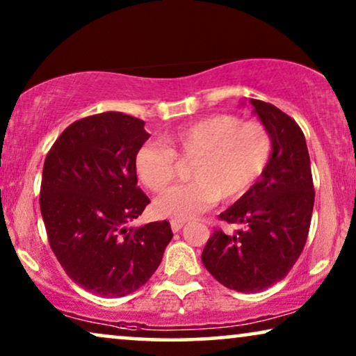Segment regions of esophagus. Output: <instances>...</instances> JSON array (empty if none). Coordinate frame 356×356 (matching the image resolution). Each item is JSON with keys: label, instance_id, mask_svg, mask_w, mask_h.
<instances>
[{"label": "esophagus", "instance_id": "34e87169", "mask_svg": "<svg viewBox=\"0 0 356 356\" xmlns=\"http://www.w3.org/2000/svg\"><path fill=\"white\" fill-rule=\"evenodd\" d=\"M184 227V222L181 220H172V230L173 233H178Z\"/></svg>", "mask_w": 356, "mask_h": 356}]
</instances>
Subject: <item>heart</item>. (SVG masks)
Segmentation results:
<instances>
[{
    "label": "heart",
    "mask_w": 356,
    "mask_h": 356,
    "mask_svg": "<svg viewBox=\"0 0 356 356\" xmlns=\"http://www.w3.org/2000/svg\"><path fill=\"white\" fill-rule=\"evenodd\" d=\"M272 150L267 126L220 113L181 126L165 136L163 145H140L134 167L149 191L163 193L177 179L179 162H194L189 172L194 181L170 189L154 204L160 217L189 220L218 197L235 201L245 196L264 175Z\"/></svg>",
    "instance_id": "heart-1"
}]
</instances>
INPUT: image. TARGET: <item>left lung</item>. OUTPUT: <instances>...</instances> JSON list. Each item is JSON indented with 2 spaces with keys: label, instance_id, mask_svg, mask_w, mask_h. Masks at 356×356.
<instances>
[{
  "label": "left lung",
  "instance_id": "left-lung-1",
  "mask_svg": "<svg viewBox=\"0 0 356 356\" xmlns=\"http://www.w3.org/2000/svg\"><path fill=\"white\" fill-rule=\"evenodd\" d=\"M274 139L264 175L220 220L243 230L216 228L202 251V264L227 289L256 293L280 282L308 240L314 184L303 131L275 105L251 100Z\"/></svg>",
  "mask_w": 356,
  "mask_h": 356
}]
</instances>
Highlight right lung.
<instances>
[{
  "label": "right lung",
  "instance_id": "add662e5",
  "mask_svg": "<svg viewBox=\"0 0 356 356\" xmlns=\"http://www.w3.org/2000/svg\"><path fill=\"white\" fill-rule=\"evenodd\" d=\"M149 133L144 121L105 111L74 121L48 150L40 212L48 243L72 282L118 298L140 289L172 240L170 222L126 228L150 202L134 159Z\"/></svg>",
  "mask_w": 356,
  "mask_h": 356
}]
</instances>
